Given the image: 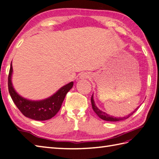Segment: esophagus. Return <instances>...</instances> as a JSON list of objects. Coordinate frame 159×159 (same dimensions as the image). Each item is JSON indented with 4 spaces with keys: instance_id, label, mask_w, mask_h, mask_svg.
Here are the masks:
<instances>
[{
    "instance_id": "1",
    "label": "esophagus",
    "mask_w": 159,
    "mask_h": 159,
    "mask_svg": "<svg viewBox=\"0 0 159 159\" xmlns=\"http://www.w3.org/2000/svg\"><path fill=\"white\" fill-rule=\"evenodd\" d=\"M90 77V75H89V74L87 73H84L82 74V75H81L80 76V79H86V78H89Z\"/></svg>"
}]
</instances>
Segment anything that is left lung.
Returning a JSON list of instances; mask_svg holds the SVG:
<instances>
[{
    "label": "left lung",
    "instance_id": "obj_1",
    "mask_svg": "<svg viewBox=\"0 0 159 159\" xmlns=\"http://www.w3.org/2000/svg\"><path fill=\"white\" fill-rule=\"evenodd\" d=\"M91 103H92V107H93V109L94 112H95L96 113V114L98 115L100 119H103V120L108 121H119L125 120V119L129 118V116H130L132 115H133V113L135 112V111H137V110L138 109V108H136L133 112L130 113V114L128 115V116H124V117H115V116H112V115H108V114H107V113L102 111L101 110H99V109L98 108V106H97L95 105V101H94V99H93V95H92V97H91Z\"/></svg>",
    "mask_w": 159,
    "mask_h": 159
}]
</instances>
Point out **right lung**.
I'll return each mask as SVG.
<instances>
[{
    "label": "right lung",
    "mask_w": 159,
    "mask_h": 159,
    "mask_svg": "<svg viewBox=\"0 0 159 159\" xmlns=\"http://www.w3.org/2000/svg\"><path fill=\"white\" fill-rule=\"evenodd\" d=\"M12 74L13 67L11 62L8 76V89L13 102L25 116L36 121H45L53 117L60 111L66 95L73 86V82H69L48 98L34 101L24 98L16 91L12 84Z\"/></svg>",
    "instance_id": "obj_1"
}]
</instances>
